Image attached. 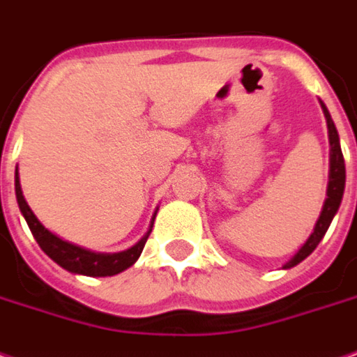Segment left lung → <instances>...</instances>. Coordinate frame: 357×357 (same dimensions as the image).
<instances>
[{
	"label": "left lung",
	"mask_w": 357,
	"mask_h": 357,
	"mask_svg": "<svg viewBox=\"0 0 357 357\" xmlns=\"http://www.w3.org/2000/svg\"><path fill=\"white\" fill-rule=\"evenodd\" d=\"M320 102V107H322V114L326 117V128H328V143H330V171H328V186H326V200L322 204V210H320V216H318L317 224H314V229L312 234L308 236V240L301 245V250L296 251L295 255L284 263L283 269H291L295 267L303 259H307L308 255L312 251L317 250V245L320 243V240L324 238L326 229L330 228V222L334 220L338 208H340L342 196H344V186H346V165H344V155H342L340 147V137H338V131H336V126L330 117L328 107L324 106L322 100Z\"/></svg>",
	"instance_id": "8db88e82"
}]
</instances>
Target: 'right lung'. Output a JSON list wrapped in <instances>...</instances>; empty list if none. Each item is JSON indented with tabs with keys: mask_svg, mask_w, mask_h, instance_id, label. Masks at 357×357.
I'll return each instance as SVG.
<instances>
[{
	"mask_svg": "<svg viewBox=\"0 0 357 357\" xmlns=\"http://www.w3.org/2000/svg\"><path fill=\"white\" fill-rule=\"evenodd\" d=\"M15 196L19 210L27 222L29 229L33 234V238L37 240L40 250L49 255L56 265H61L62 269L70 271L74 275H86V277H112V275L121 273L129 269L133 263L139 259L141 251L145 248V241L149 238L151 229H153V222L157 216V210L151 218L149 229L145 231V236L141 238L135 245H131L126 251H117V253H98V251H90L86 248H80L76 243L62 240L56 234H52L39 222V218L33 214V210L29 208L27 200L21 190V183H19V169H15Z\"/></svg>",
	"mask_w": 357,
	"mask_h": 357,
	"instance_id": "obj_1",
	"label": "right lung"
}]
</instances>
